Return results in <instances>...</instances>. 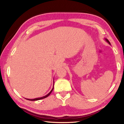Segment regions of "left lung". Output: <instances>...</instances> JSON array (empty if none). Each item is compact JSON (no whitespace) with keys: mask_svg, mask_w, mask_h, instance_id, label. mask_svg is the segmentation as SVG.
<instances>
[{"mask_svg":"<svg viewBox=\"0 0 124 124\" xmlns=\"http://www.w3.org/2000/svg\"><path fill=\"white\" fill-rule=\"evenodd\" d=\"M104 40H106L107 42V43L109 44L110 45V43L109 41L107 39H106V38H104Z\"/></svg>","mask_w":124,"mask_h":124,"instance_id":"8db88e82","label":"left lung"}]
</instances>
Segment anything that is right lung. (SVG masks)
Listing matches in <instances>:
<instances>
[{
  "instance_id": "obj_1",
  "label": "right lung",
  "mask_w": 124,
  "mask_h": 124,
  "mask_svg": "<svg viewBox=\"0 0 124 124\" xmlns=\"http://www.w3.org/2000/svg\"><path fill=\"white\" fill-rule=\"evenodd\" d=\"M54 86H53V87H52V90H51V91H50V92H49V93H48V94H47L46 95L43 96V97H39V98H34V99H28V98H26V100H29V101H38V100H42V99H43V98H46V97H48V96H49L50 95V93H51V92H52V90H54Z\"/></svg>"
}]
</instances>
